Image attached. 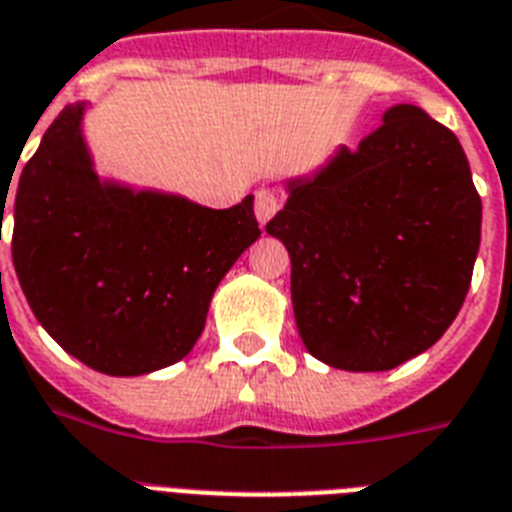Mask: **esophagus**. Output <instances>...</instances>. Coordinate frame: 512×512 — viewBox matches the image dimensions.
I'll return each instance as SVG.
<instances>
[{"label":"esophagus","instance_id":"esophagus-1","mask_svg":"<svg viewBox=\"0 0 512 512\" xmlns=\"http://www.w3.org/2000/svg\"><path fill=\"white\" fill-rule=\"evenodd\" d=\"M278 197H276V191H270V189H257L255 191V215L257 220H260V226H265L273 215L278 213Z\"/></svg>","mask_w":512,"mask_h":512}]
</instances>
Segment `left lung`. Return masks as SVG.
Wrapping results in <instances>:
<instances>
[{
  "mask_svg": "<svg viewBox=\"0 0 512 512\" xmlns=\"http://www.w3.org/2000/svg\"><path fill=\"white\" fill-rule=\"evenodd\" d=\"M292 257L307 352L342 371H392L442 339L481 242V197L458 136L413 105L313 178L265 226Z\"/></svg>",
  "mask_w": 512,
  "mask_h": 512,
  "instance_id": "1",
  "label": "left lung"
}]
</instances>
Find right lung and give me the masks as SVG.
<instances>
[{
    "label": "right lung",
    "mask_w": 512,
    "mask_h": 512,
    "mask_svg": "<svg viewBox=\"0 0 512 512\" xmlns=\"http://www.w3.org/2000/svg\"><path fill=\"white\" fill-rule=\"evenodd\" d=\"M81 118L83 105L65 107L20 173L12 265L68 355L107 376L160 371L189 355L220 278L260 236L252 194L210 210L102 184Z\"/></svg>",
    "instance_id": "obj_1"
}]
</instances>
